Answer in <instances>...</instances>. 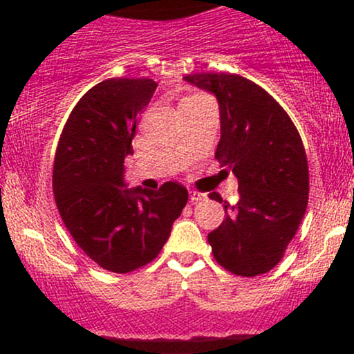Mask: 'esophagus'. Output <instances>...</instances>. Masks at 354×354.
Returning a JSON list of instances; mask_svg holds the SVG:
<instances>
[{"instance_id":"esophagus-1","label":"esophagus","mask_w":354,"mask_h":354,"mask_svg":"<svg viewBox=\"0 0 354 354\" xmlns=\"http://www.w3.org/2000/svg\"><path fill=\"white\" fill-rule=\"evenodd\" d=\"M206 194L198 193V191H189V200L191 203H198V201H205Z\"/></svg>"}]
</instances>
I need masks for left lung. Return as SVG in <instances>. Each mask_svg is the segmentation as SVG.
I'll return each mask as SVG.
<instances>
[{
	"instance_id": "8db88e82",
	"label": "left lung",
	"mask_w": 354,
	"mask_h": 354,
	"mask_svg": "<svg viewBox=\"0 0 354 354\" xmlns=\"http://www.w3.org/2000/svg\"><path fill=\"white\" fill-rule=\"evenodd\" d=\"M185 81L216 96L221 138L214 158L238 178L236 205L209 194L225 206V219L208 234L214 259L238 276L268 273L306 211L310 174L301 136L253 81L230 73H196Z\"/></svg>"
}]
</instances>
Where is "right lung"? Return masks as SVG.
Segmentation results:
<instances>
[{"mask_svg":"<svg viewBox=\"0 0 354 354\" xmlns=\"http://www.w3.org/2000/svg\"><path fill=\"white\" fill-rule=\"evenodd\" d=\"M156 86L148 78L101 81L73 108L56 148L53 193L61 219L76 245L113 273L151 263L188 201L180 183L158 191L124 183L138 116Z\"/></svg>","mask_w":354,"mask_h":354,"instance_id":"right-lung-1","label":"right lung"}]
</instances>
